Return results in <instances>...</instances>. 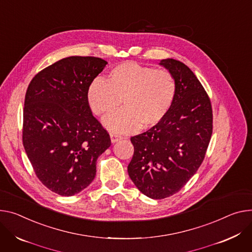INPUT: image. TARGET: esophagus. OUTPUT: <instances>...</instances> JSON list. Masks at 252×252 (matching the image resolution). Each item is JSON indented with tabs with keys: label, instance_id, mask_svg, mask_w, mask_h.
<instances>
[{
	"label": "esophagus",
	"instance_id": "34e87169",
	"mask_svg": "<svg viewBox=\"0 0 252 252\" xmlns=\"http://www.w3.org/2000/svg\"><path fill=\"white\" fill-rule=\"evenodd\" d=\"M123 136L120 135V134H117V133H110V140H111V143H117L118 141L122 140Z\"/></svg>",
	"mask_w": 252,
	"mask_h": 252
}]
</instances>
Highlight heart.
<instances>
[{
    "label": "heart",
    "mask_w": 252,
    "mask_h": 252,
    "mask_svg": "<svg viewBox=\"0 0 252 252\" xmlns=\"http://www.w3.org/2000/svg\"><path fill=\"white\" fill-rule=\"evenodd\" d=\"M176 93V80L169 70L127 61L114 66L106 82L100 78L91 82L87 101L99 117L113 113L123 101L125 108L106 118L104 125L110 130L126 133L161 124L174 103Z\"/></svg>",
    "instance_id": "obj_1"
}]
</instances>
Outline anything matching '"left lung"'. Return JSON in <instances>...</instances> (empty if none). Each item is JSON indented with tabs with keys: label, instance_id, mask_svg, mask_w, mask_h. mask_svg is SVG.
Segmentation results:
<instances>
[{
	"label": "left lung",
	"instance_id": "8db88e82",
	"mask_svg": "<svg viewBox=\"0 0 252 252\" xmlns=\"http://www.w3.org/2000/svg\"><path fill=\"white\" fill-rule=\"evenodd\" d=\"M174 75L177 93L165 120L131 136L129 178L143 194L164 199L179 192L201 166L213 129L210 98L190 68L175 59L159 63Z\"/></svg>",
	"mask_w": 252,
	"mask_h": 252
}]
</instances>
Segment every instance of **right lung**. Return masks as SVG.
I'll use <instances>...</instances> for the list:
<instances>
[{"label":"right lung","mask_w":252,"mask_h":252,"mask_svg":"<svg viewBox=\"0 0 252 252\" xmlns=\"http://www.w3.org/2000/svg\"><path fill=\"white\" fill-rule=\"evenodd\" d=\"M106 64L93 56L63 58L38 72L27 88L23 146L37 178L58 195L89 186L97 158L111 145L87 101L89 84Z\"/></svg>","instance_id":"obj_1"}]
</instances>
